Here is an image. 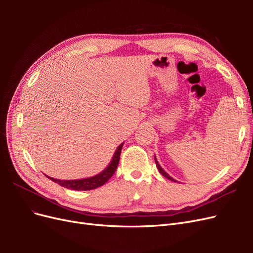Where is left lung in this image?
<instances>
[{
	"label": "left lung",
	"mask_w": 253,
	"mask_h": 253,
	"mask_svg": "<svg viewBox=\"0 0 253 253\" xmlns=\"http://www.w3.org/2000/svg\"><path fill=\"white\" fill-rule=\"evenodd\" d=\"M155 163H156V166H157V168H158V170H159V172H160V173H162V174H163V175L165 176V177H166V178H168V179H170V180H172V181H176V180H175L174 178H172V177H171V176H170L169 174H168L167 172H165V171H164V169H163V168H162V167H160V166H159V164H158V162H157V159H156V157H155Z\"/></svg>",
	"instance_id": "8db88e82"
}]
</instances>
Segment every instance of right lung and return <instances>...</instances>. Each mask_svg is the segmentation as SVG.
Segmentation results:
<instances>
[{
	"label": "right lung",
	"instance_id": "right-lung-1",
	"mask_svg": "<svg viewBox=\"0 0 253 253\" xmlns=\"http://www.w3.org/2000/svg\"><path fill=\"white\" fill-rule=\"evenodd\" d=\"M122 145H124V143H121L119 147L117 148V150H116V152H115L114 157L112 159L111 164L109 165V167L106 168L105 170H103L100 174L93 176V177L83 178V179H75V180H61V179L48 177V176H47V177L49 179H51L53 182L58 183V185H60L61 187L76 190V191H86V190L97 189L99 187L103 186L104 183L108 181L114 175L115 171H116L118 164H119Z\"/></svg>",
	"mask_w": 253,
	"mask_h": 253
}]
</instances>
